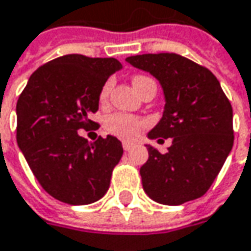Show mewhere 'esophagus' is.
<instances>
[{
    "label": "esophagus",
    "mask_w": 251,
    "mask_h": 251,
    "mask_svg": "<svg viewBox=\"0 0 251 251\" xmlns=\"http://www.w3.org/2000/svg\"><path fill=\"white\" fill-rule=\"evenodd\" d=\"M122 147H124L125 151H129V149L133 148V144H132V142H124V144H122Z\"/></svg>",
    "instance_id": "esophagus-1"
}]
</instances>
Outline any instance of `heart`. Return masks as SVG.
Segmentation results:
<instances>
[{
    "instance_id": "b5f03b06",
    "label": "heart",
    "mask_w": 251,
    "mask_h": 251,
    "mask_svg": "<svg viewBox=\"0 0 251 251\" xmlns=\"http://www.w3.org/2000/svg\"><path fill=\"white\" fill-rule=\"evenodd\" d=\"M132 83H133L135 89L139 93L145 86H148L151 83H155V81L151 77H148V76L138 75V76H135L132 79ZM112 86H113L112 80H107L102 86V89L99 92V100H100V103L107 102L110 90H112ZM145 126H147V122L144 119H141L138 116H133V115H127V113H115V115L109 116L106 119V122H104V129L109 133H112V135H115V136H118L121 139H125V141L135 139Z\"/></svg>"
}]
</instances>
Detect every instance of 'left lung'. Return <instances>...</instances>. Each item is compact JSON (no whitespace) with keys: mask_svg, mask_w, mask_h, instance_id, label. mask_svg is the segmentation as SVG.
<instances>
[{"mask_svg":"<svg viewBox=\"0 0 251 251\" xmlns=\"http://www.w3.org/2000/svg\"><path fill=\"white\" fill-rule=\"evenodd\" d=\"M126 61L149 72L164 89L165 110L148 136L172 138L165 153L147 145L149 158L141 167L145 193L165 205L202 197L234 142L233 107L220 81L207 67L175 53L130 56Z\"/></svg>","mask_w":251,"mask_h":251,"instance_id":"1","label":"left lung"}]
</instances>
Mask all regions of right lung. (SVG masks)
Masks as SVG:
<instances>
[{"mask_svg": "<svg viewBox=\"0 0 251 251\" xmlns=\"http://www.w3.org/2000/svg\"><path fill=\"white\" fill-rule=\"evenodd\" d=\"M122 64L113 57L67 54L40 66L17 102V144L46 193L70 205L100 200L124 148L107 135L89 142L79 129L98 125L99 92Z\"/></svg>", "mask_w": 251, "mask_h": 251, "instance_id": "obj_1", "label": "right lung"}]
</instances>
